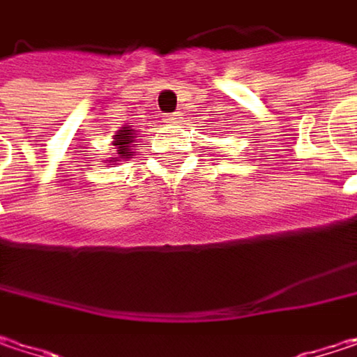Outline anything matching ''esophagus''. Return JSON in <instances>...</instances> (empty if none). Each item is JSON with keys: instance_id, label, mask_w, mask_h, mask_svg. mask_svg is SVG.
Masks as SVG:
<instances>
[{"instance_id": "esophagus-1", "label": "esophagus", "mask_w": 357, "mask_h": 357, "mask_svg": "<svg viewBox=\"0 0 357 357\" xmlns=\"http://www.w3.org/2000/svg\"><path fill=\"white\" fill-rule=\"evenodd\" d=\"M165 121L166 123H176V121H181V114H166Z\"/></svg>"}]
</instances>
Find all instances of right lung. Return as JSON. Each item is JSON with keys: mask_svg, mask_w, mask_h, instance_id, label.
Masks as SVG:
<instances>
[{"mask_svg": "<svg viewBox=\"0 0 357 357\" xmlns=\"http://www.w3.org/2000/svg\"><path fill=\"white\" fill-rule=\"evenodd\" d=\"M134 142V136H132V130H121V132H117V136H115V148H117V154L121 156V158H130L132 156V144Z\"/></svg>", "mask_w": 357, "mask_h": 357, "instance_id": "add662e5", "label": "right lung"}]
</instances>
